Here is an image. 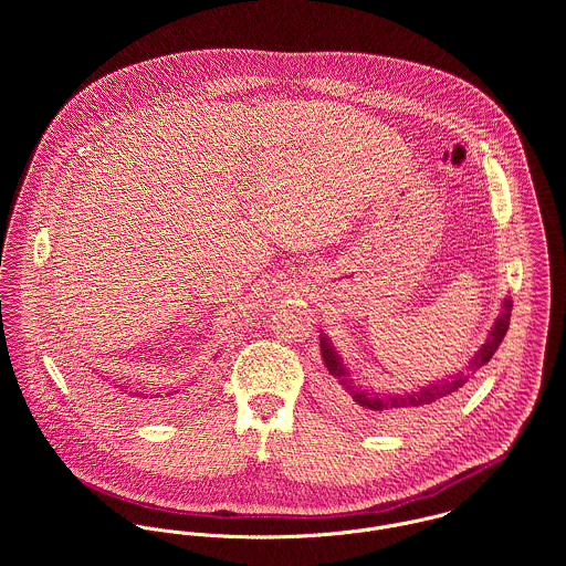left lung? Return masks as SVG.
Here are the masks:
<instances>
[{"instance_id":"8db88e82","label":"left lung","mask_w":566,"mask_h":566,"mask_svg":"<svg viewBox=\"0 0 566 566\" xmlns=\"http://www.w3.org/2000/svg\"><path fill=\"white\" fill-rule=\"evenodd\" d=\"M510 314H512V298L505 296L496 321L488 331L484 344L480 346V350L469 359V364L462 370H458L455 375L444 377L440 381H433L429 386H418L416 390H403V392L377 390L373 386L359 384V379H355L353 373L348 370L339 350L333 346L331 337L323 331L321 333V350H323L324 366L335 384V397L364 424H392V422H399L409 416L427 413L436 405L458 395L469 384V379H473V375L492 359V355L496 353V348L503 342L505 331L510 326Z\"/></svg>"}]
</instances>
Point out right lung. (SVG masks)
Returning <instances> with one entry per match:
<instances>
[{"mask_svg": "<svg viewBox=\"0 0 566 566\" xmlns=\"http://www.w3.org/2000/svg\"><path fill=\"white\" fill-rule=\"evenodd\" d=\"M99 377V375H97ZM88 386L104 399V403H113L115 407H122L126 411H157L163 409L165 403L169 401H178L180 397V388H171V390H161V388H137L130 384H117L115 379L108 381L106 377L95 379L91 375Z\"/></svg>", "mask_w": 566, "mask_h": 566, "instance_id": "1", "label": "right lung"}]
</instances>
